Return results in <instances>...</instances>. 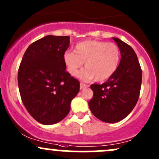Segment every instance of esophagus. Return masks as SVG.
Masks as SVG:
<instances>
[{"label": "esophagus", "mask_w": 159, "mask_h": 159, "mask_svg": "<svg viewBox=\"0 0 159 159\" xmlns=\"http://www.w3.org/2000/svg\"><path fill=\"white\" fill-rule=\"evenodd\" d=\"M88 86H89L88 85L84 84V83H80V89H86V88H87V87H88Z\"/></svg>", "instance_id": "34e87169"}]
</instances>
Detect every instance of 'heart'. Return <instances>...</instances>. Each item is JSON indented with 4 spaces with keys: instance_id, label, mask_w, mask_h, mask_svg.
Returning a JSON list of instances; mask_svg holds the SVG:
<instances>
[{
    "instance_id": "heart-1",
    "label": "heart",
    "mask_w": 159,
    "mask_h": 159,
    "mask_svg": "<svg viewBox=\"0 0 159 159\" xmlns=\"http://www.w3.org/2000/svg\"><path fill=\"white\" fill-rule=\"evenodd\" d=\"M120 56V49L114 43L88 40L76 44L74 53H64V61L72 76L77 75L85 62L86 68L79 73L78 77L83 81L94 78L97 81H104L115 73Z\"/></svg>"
}]
</instances>
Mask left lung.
Instances as JSON below:
<instances>
[{
    "label": "left lung",
    "mask_w": 159,
    "mask_h": 159,
    "mask_svg": "<svg viewBox=\"0 0 159 159\" xmlns=\"http://www.w3.org/2000/svg\"><path fill=\"white\" fill-rule=\"evenodd\" d=\"M120 49V61L115 73L103 84H93V97L89 107L95 117L106 123L118 122L136 105L142 83V70L134 49L112 38Z\"/></svg>",
    "instance_id": "1"
}]
</instances>
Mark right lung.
<instances>
[{"instance_id":"obj_1","label":"right lung","mask_w":159,"mask_h":159,"mask_svg":"<svg viewBox=\"0 0 159 159\" xmlns=\"http://www.w3.org/2000/svg\"><path fill=\"white\" fill-rule=\"evenodd\" d=\"M69 36L49 35L25 51L18 71V86L30 115L45 125L57 124L69 114L80 83L66 71L64 54Z\"/></svg>"}]
</instances>
